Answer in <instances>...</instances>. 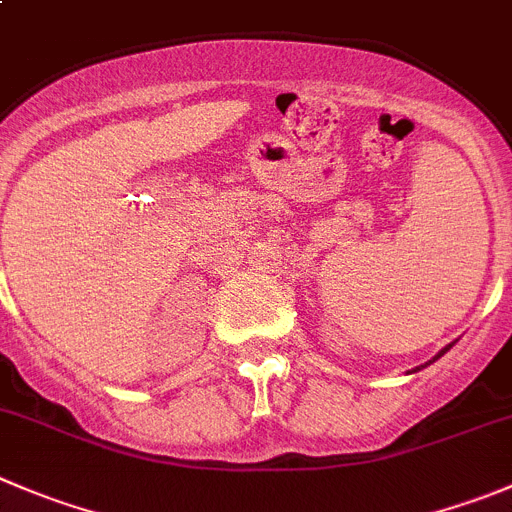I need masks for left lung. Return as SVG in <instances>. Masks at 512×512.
<instances>
[{
    "instance_id": "8db88e82",
    "label": "left lung",
    "mask_w": 512,
    "mask_h": 512,
    "mask_svg": "<svg viewBox=\"0 0 512 512\" xmlns=\"http://www.w3.org/2000/svg\"><path fill=\"white\" fill-rule=\"evenodd\" d=\"M448 350H450V345H448V347H445V350H440V352H438V355H435V360H438V357H443V355H445V352H448Z\"/></svg>"
}]
</instances>
